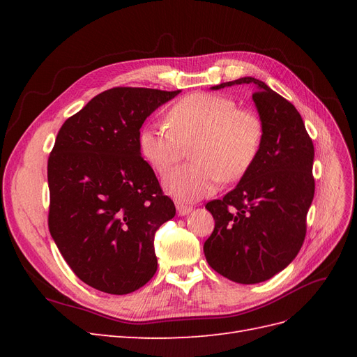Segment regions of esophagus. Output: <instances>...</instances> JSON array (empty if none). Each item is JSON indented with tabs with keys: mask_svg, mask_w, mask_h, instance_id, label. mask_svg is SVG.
<instances>
[{
	"mask_svg": "<svg viewBox=\"0 0 357 357\" xmlns=\"http://www.w3.org/2000/svg\"><path fill=\"white\" fill-rule=\"evenodd\" d=\"M192 211V207L190 205H183V204H177V213L178 215H186Z\"/></svg>",
	"mask_w": 357,
	"mask_h": 357,
	"instance_id": "1",
	"label": "esophagus"
}]
</instances>
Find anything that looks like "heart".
<instances>
[{
    "mask_svg": "<svg viewBox=\"0 0 357 357\" xmlns=\"http://www.w3.org/2000/svg\"><path fill=\"white\" fill-rule=\"evenodd\" d=\"M264 142V122L255 112L238 109L229 96L190 93L171 107L165 122H147L138 132L142 156L165 174L190 147L192 164L164 180L168 195L193 202L218 190L220 181L244 177Z\"/></svg>",
    "mask_w": 357,
    "mask_h": 357,
    "instance_id": "obj_1",
    "label": "heart"
}]
</instances>
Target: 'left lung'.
I'll return each mask as SVG.
<instances>
[{
	"mask_svg": "<svg viewBox=\"0 0 357 357\" xmlns=\"http://www.w3.org/2000/svg\"><path fill=\"white\" fill-rule=\"evenodd\" d=\"M253 84L264 142L250 171L222 199L207 202L214 231L204 253L215 273L241 284L265 282L294 261L307 232L314 198V146L295 105L255 77L220 83Z\"/></svg>",
	"mask_w": 357,
	"mask_h": 357,
	"instance_id": "1",
	"label": "left lung"
}]
</instances>
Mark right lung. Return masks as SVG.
<instances>
[{
    "mask_svg": "<svg viewBox=\"0 0 357 357\" xmlns=\"http://www.w3.org/2000/svg\"><path fill=\"white\" fill-rule=\"evenodd\" d=\"M180 91L113 88L61 126L47 162L49 231L73 273L112 295L156 273L155 232L176 215L142 158L138 132Z\"/></svg>",
    "mask_w": 357,
    "mask_h": 357,
    "instance_id": "obj_1",
    "label": "right lung"
}]
</instances>
